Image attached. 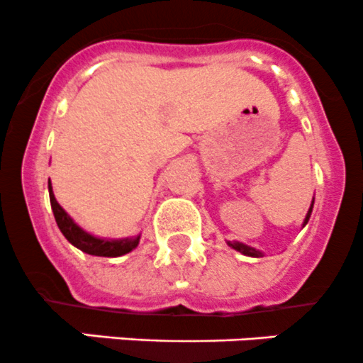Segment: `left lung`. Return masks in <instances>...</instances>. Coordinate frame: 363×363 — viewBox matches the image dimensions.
<instances>
[{
	"label": "left lung",
	"mask_w": 363,
	"mask_h": 363,
	"mask_svg": "<svg viewBox=\"0 0 363 363\" xmlns=\"http://www.w3.org/2000/svg\"><path fill=\"white\" fill-rule=\"evenodd\" d=\"M311 211H312V204H311V208H308V213H307V217H305L303 225L307 224V222H308V217H311ZM228 245H229V247H233V249H235V250H238V252L245 254V256H250V257H261V252H259V250H256V249H254V247L245 245V243H240V242H228Z\"/></svg>",
	"instance_id": "8db88e82"
}]
</instances>
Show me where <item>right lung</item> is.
Listing matches in <instances>:
<instances>
[{
  "label": "right lung",
  "instance_id": "1",
  "mask_svg": "<svg viewBox=\"0 0 363 363\" xmlns=\"http://www.w3.org/2000/svg\"><path fill=\"white\" fill-rule=\"evenodd\" d=\"M49 199H51L52 213H55L56 224H58L60 231L63 233L65 238L77 247L82 252L89 254V256H102V257H118L128 254L134 250L139 243V236L135 238H125V240H102L96 236L89 235V233L82 231L74 220L67 215V211L60 206L56 201L55 194H52L51 180H49Z\"/></svg>",
  "mask_w": 363,
  "mask_h": 363
}]
</instances>
